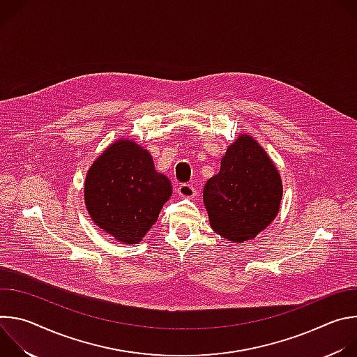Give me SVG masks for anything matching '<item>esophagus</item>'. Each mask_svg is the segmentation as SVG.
<instances>
[{"mask_svg": "<svg viewBox=\"0 0 357 357\" xmlns=\"http://www.w3.org/2000/svg\"><path fill=\"white\" fill-rule=\"evenodd\" d=\"M178 193L182 197L190 199V197H193L196 195V190H195V186L192 183H181L178 186Z\"/></svg>", "mask_w": 357, "mask_h": 357, "instance_id": "34e87169", "label": "esophagus"}]
</instances>
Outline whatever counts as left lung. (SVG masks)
Returning <instances> with one entry per match:
<instances>
[{"label": "left lung", "instance_id": "left-lung-1", "mask_svg": "<svg viewBox=\"0 0 357 357\" xmlns=\"http://www.w3.org/2000/svg\"><path fill=\"white\" fill-rule=\"evenodd\" d=\"M282 197L281 178L256 139L240 135L220 162V171L203 189L212 229L241 243L256 237L277 216Z\"/></svg>", "mask_w": 357, "mask_h": 357}]
</instances>
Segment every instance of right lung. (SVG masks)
I'll use <instances>...</instances> for the list:
<instances>
[{
  "label": "right lung",
  "instance_id": "1",
  "mask_svg": "<svg viewBox=\"0 0 357 357\" xmlns=\"http://www.w3.org/2000/svg\"><path fill=\"white\" fill-rule=\"evenodd\" d=\"M172 193L149 152L120 139L87 172L84 202L94 223L124 244H137L160 216Z\"/></svg>",
  "mask_w": 357,
  "mask_h": 357
}]
</instances>
